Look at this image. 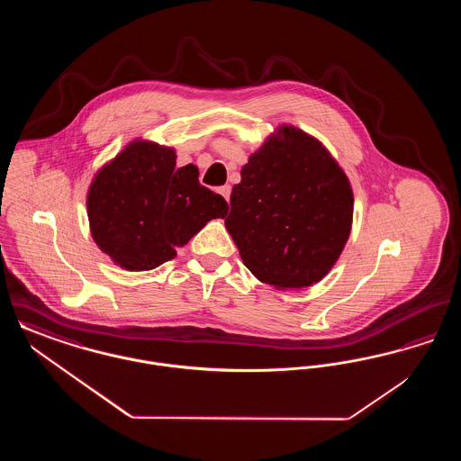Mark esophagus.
Here are the masks:
<instances>
[{
    "mask_svg": "<svg viewBox=\"0 0 461 461\" xmlns=\"http://www.w3.org/2000/svg\"><path fill=\"white\" fill-rule=\"evenodd\" d=\"M220 194L222 197L226 198V202H230V195H231V186L230 185H224L221 186Z\"/></svg>",
    "mask_w": 461,
    "mask_h": 461,
    "instance_id": "esophagus-1",
    "label": "esophagus"
}]
</instances>
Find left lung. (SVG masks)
I'll return each mask as SVG.
<instances>
[{"label":"left lung","instance_id":"1","mask_svg":"<svg viewBox=\"0 0 461 461\" xmlns=\"http://www.w3.org/2000/svg\"><path fill=\"white\" fill-rule=\"evenodd\" d=\"M240 175L224 224L243 264L280 290L320 282L351 233V183L337 160L316 138L282 126Z\"/></svg>","mask_w":461,"mask_h":461}]
</instances>
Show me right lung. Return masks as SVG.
Segmentation results:
<instances>
[{
  "label": "right lung",
  "instance_id": "1",
  "mask_svg": "<svg viewBox=\"0 0 461 461\" xmlns=\"http://www.w3.org/2000/svg\"><path fill=\"white\" fill-rule=\"evenodd\" d=\"M89 230L110 259L149 271L176 258V249L211 220L228 214L226 200L198 183V169H176V152L134 140L89 185Z\"/></svg>",
  "mask_w": 461,
  "mask_h": 461
}]
</instances>
